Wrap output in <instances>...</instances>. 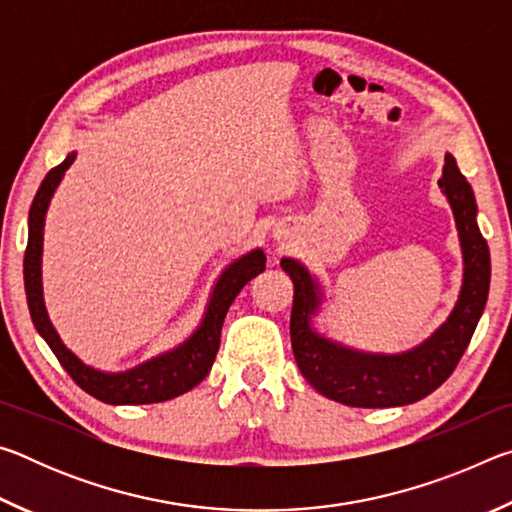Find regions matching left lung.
Listing matches in <instances>:
<instances>
[{"label": "left lung", "instance_id": "obj_1", "mask_svg": "<svg viewBox=\"0 0 512 512\" xmlns=\"http://www.w3.org/2000/svg\"><path fill=\"white\" fill-rule=\"evenodd\" d=\"M438 185L452 205L461 239L463 287L452 314L418 348L400 354H375L352 350L320 336L311 327V316H316L323 298L318 282L296 259L284 257L280 262L296 289L291 309L293 357L302 377L329 400L359 409L413 404L447 381L470 345L488 300L490 250L476 225L472 187L449 153Z\"/></svg>", "mask_w": 512, "mask_h": 512}]
</instances>
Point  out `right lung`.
Returning a JSON list of instances; mask_svg holds the SVG:
<instances>
[{
	"label": "right lung",
	"mask_w": 512,
	"mask_h": 512,
	"mask_svg": "<svg viewBox=\"0 0 512 512\" xmlns=\"http://www.w3.org/2000/svg\"><path fill=\"white\" fill-rule=\"evenodd\" d=\"M74 158L76 153L72 151L58 167L47 173L29 210V241L27 253H24V289H27L33 325H36L42 339L47 341L51 352L56 354L60 366L69 372V377L85 393L97 397V400L106 404H155L173 400V397L192 391L196 384H201L207 377L216 352H219L223 318L228 314L232 300L237 298V293L266 268L264 250H250V253L241 255L225 268L219 282L214 284L201 325L178 348L124 372H101L92 366H85L60 341L58 332L47 316L45 298H42V230H45L47 207L65 171L72 167Z\"/></svg>",
	"instance_id": "1"
}]
</instances>
